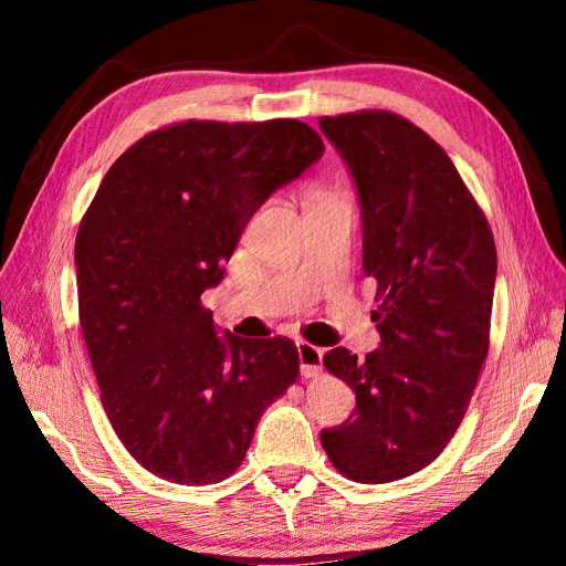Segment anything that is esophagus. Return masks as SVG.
Segmentation results:
<instances>
[{"mask_svg":"<svg viewBox=\"0 0 566 566\" xmlns=\"http://www.w3.org/2000/svg\"><path fill=\"white\" fill-rule=\"evenodd\" d=\"M296 353H298V367H302V377L311 379L321 375V359H323V350L316 345H311L306 340L296 343Z\"/></svg>","mask_w":566,"mask_h":566,"instance_id":"obj_1","label":"esophagus"}]
</instances>
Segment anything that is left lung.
<instances>
[{
  "label": "left lung",
  "mask_w": 566,
  "mask_h": 566,
  "mask_svg": "<svg viewBox=\"0 0 566 566\" xmlns=\"http://www.w3.org/2000/svg\"><path fill=\"white\" fill-rule=\"evenodd\" d=\"M318 126L350 167L363 268L381 298L377 350L357 359L333 347L323 357L357 406L321 430V444L347 479L387 484L428 467L462 423L489 353L496 245L426 130L391 112L323 116Z\"/></svg>",
  "instance_id": "left-lung-1"
}]
</instances>
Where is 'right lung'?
I'll return each mask as SVG.
<instances>
[{
	"label": "right lung",
	"instance_id": "1",
	"mask_svg": "<svg viewBox=\"0 0 566 566\" xmlns=\"http://www.w3.org/2000/svg\"><path fill=\"white\" fill-rule=\"evenodd\" d=\"M323 140L296 118L182 122L134 143L75 240L80 326L104 411L130 457L172 484H216L298 377L286 338L219 335L201 294L248 221Z\"/></svg>",
	"mask_w": 566,
	"mask_h": 566
}]
</instances>
